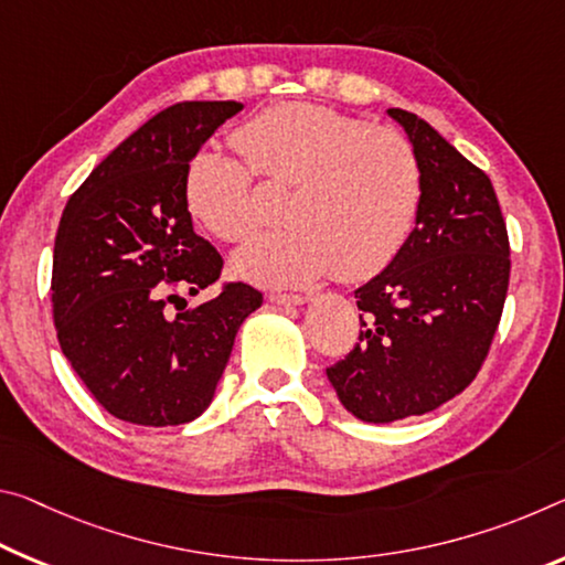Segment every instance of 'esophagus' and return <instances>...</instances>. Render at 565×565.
I'll list each match as a JSON object with an SVG mask.
<instances>
[{
    "instance_id": "1",
    "label": "esophagus",
    "mask_w": 565,
    "mask_h": 565,
    "mask_svg": "<svg viewBox=\"0 0 565 565\" xmlns=\"http://www.w3.org/2000/svg\"><path fill=\"white\" fill-rule=\"evenodd\" d=\"M268 301L279 303V307H299V303L307 301L303 294H268Z\"/></svg>"
}]
</instances>
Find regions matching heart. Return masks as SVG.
Instances as JSON below:
<instances>
[{
  "instance_id": "obj_1",
  "label": "heart",
  "mask_w": 565,
  "mask_h": 565,
  "mask_svg": "<svg viewBox=\"0 0 565 565\" xmlns=\"http://www.w3.org/2000/svg\"><path fill=\"white\" fill-rule=\"evenodd\" d=\"M246 160L203 150L188 166L185 201L193 218L226 244L262 228L256 173L291 183L284 226L250 241L234 264L264 286H301L334 274L366 281L382 274L415 231L425 175L412 140L315 103H281L236 132Z\"/></svg>"
}]
</instances>
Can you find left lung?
I'll return each instance as SVG.
<instances>
[{
	"label": "left lung",
	"mask_w": 565,
	"mask_h": 565,
	"mask_svg": "<svg viewBox=\"0 0 565 565\" xmlns=\"http://www.w3.org/2000/svg\"><path fill=\"white\" fill-rule=\"evenodd\" d=\"M425 175L405 248L354 291L360 342L327 377L364 423L433 412L478 377L510 281L508 228L490 178L415 113L390 107Z\"/></svg>",
	"instance_id": "left-lung-1"
}]
</instances>
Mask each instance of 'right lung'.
<instances>
[{"label": "right lung", "mask_w": 565, "mask_h": 565, "mask_svg": "<svg viewBox=\"0 0 565 565\" xmlns=\"http://www.w3.org/2000/svg\"><path fill=\"white\" fill-rule=\"evenodd\" d=\"M241 103H178L107 156L62 211L52 319L62 354L100 405L132 425H185L211 405L262 291L221 284L223 258L193 231L185 173Z\"/></svg>", "instance_id": "obj_1"}]
</instances>
